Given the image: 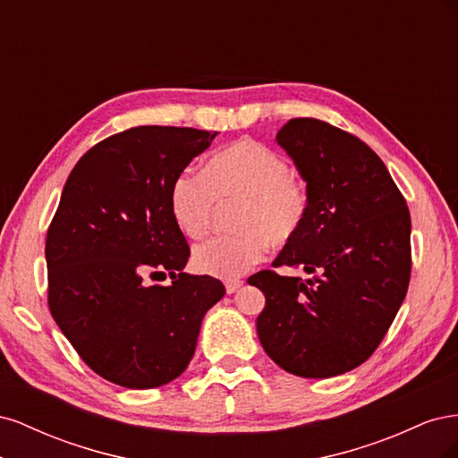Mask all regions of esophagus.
<instances>
[{"instance_id":"obj_1","label":"esophagus","mask_w":458,"mask_h":458,"mask_svg":"<svg viewBox=\"0 0 458 458\" xmlns=\"http://www.w3.org/2000/svg\"><path fill=\"white\" fill-rule=\"evenodd\" d=\"M242 284H244L242 281H227V283H225L227 294H234V293H237V290H239Z\"/></svg>"}]
</instances>
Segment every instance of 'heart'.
<instances>
[{
    "label": "heart",
    "mask_w": 458,
    "mask_h": 458,
    "mask_svg": "<svg viewBox=\"0 0 458 458\" xmlns=\"http://www.w3.org/2000/svg\"><path fill=\"white\" fill-rule=\"evenodd\" d=\"M239 202L227 237L195 248L192 267L233 281L267 256L269 244L293 242L306 224L308 189L290 175L288 160L254 140L216 150L202 175L177 174L170 187V210L185 237L199 241L210 231L217 204Z\"/></svg>",
    "instance_id": "heart-1"
}]
</instances>
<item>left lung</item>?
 I'll return each mask as SVG.
<instances>
[{
    "mask_svg": "<svg viewBox=\"0 0 458 458\" xmlns=\"http://www.w3.org/2000/svg\"><path fill=\"white\" fill-rule=\"evenodd\" d=\"M306 182L310 210L273 267L258 336L273 361L301 378H330L372 355L405 300L411 279V216L384 162L355 135L315 118H293L276 133Z\"/></svg>",
    "mask_w": 458,
    "mask_h": 458,
    "instance_id": "8db88e82",
    "label": "left lung"
}]
</instances>
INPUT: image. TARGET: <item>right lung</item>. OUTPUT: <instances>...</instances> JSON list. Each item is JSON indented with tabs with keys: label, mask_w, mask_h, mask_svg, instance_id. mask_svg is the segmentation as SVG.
Listing matches in <instances>:
<instances>
[{
	"label": "right lung",
	"mask_w": 458,
	"mask_h": 458,
	"mask_svg": "<svg viewBox=\"0 0 458 458\" xmlns=\"http://www.w3.org/2000/svg\"><path fill=\"white\" fill-rule=\"evenodd\" d=\"M216 133L131 128L89 148L66 179L46 241L49 310L108 382L147 390L177 378L225 294L214 276L183 271L191 250L170 210L175 175ZM155 274L173 283L147 285Z\"/></svg>",
	"instance_id": "1"
}]
</instances>
